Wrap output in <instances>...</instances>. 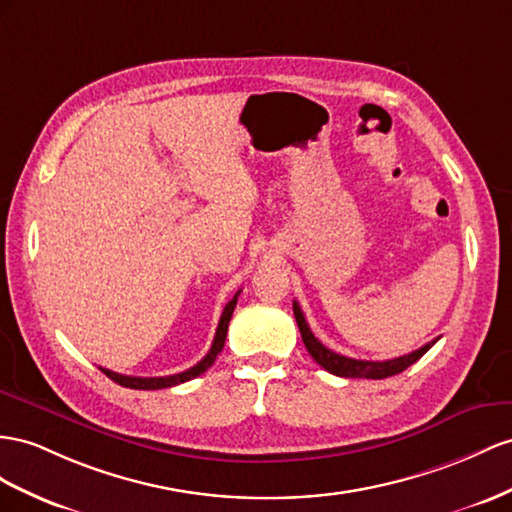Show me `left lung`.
Instances as JSON below:
<instances>
[{"label":"left lung","mask_w":512,"mask_h":512,"mask_svg":"<svg viewBox=\"0 0 512 512\" xmlns=\"http://www.w3.org/2000/svg\"><path fill=\"white\" fill-rule=\"evenodd\" d=\"M294 316H296V322H298L300 335H303L305 348L309 350V355L313 357V361L322 365L326 372H331L335 376H344V378H387V376H393V374H400V372L409 368V365H413L417 359H422L439 339V337L432 339V342H428L426 346L417 348V350L409 352V355L398 357V359L361 361V359H350V357H344V355H337V352H333L331 348H326L320 342V339L311 333L309 324L303 316V309H300L296 300H294Z\"/></svg>","instance_id":"obj_1"}]
</instances>
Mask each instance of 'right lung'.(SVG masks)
<instances>
[{
    "instance_id": "add662e5",
    "label": "right lung",
    "mask_w": 512,
    "mask_h": 512,
    "mask_svg": "<svg viewBox=\"0 0 512 512\" xmlns=\"http://www.w3.org/2000/svg\"><path fill=\"white\" fill-rule=\"evenodd\" d=\"M238 296L240 292L235 294L227 307L222 309V316H220V322H218V329H216V335H214V342H212V348H209L207 355L194 365V368L186 370V372H179V374H170V376H153V378H142V376H125V374H116L112 370H106V368H99L103 374H106L108 378H112L114 383H119L123 387H129V389H166V387H175L179 383H186V381H192V378L201 376L207 368H212L218 352L222 350V346H225V339H227V329H229V320L233 316V309H235V303H238Z\"/></svg>"
}]
</instances>
